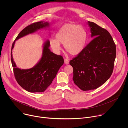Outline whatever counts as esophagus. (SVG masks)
<instances>
[{
	"mask_svg": "<svg viewBox=\"0 0 128 128\" xmlns=\"http://www.w3.org/2000/svg\"><path fill=\"white\" fill-rule=\"evenodd\" d=\"M64 63H65V64H66V65L69 64V60H67V59H64Z\"/></svg>",
	"mask_w": 128,
	"mask_h": 128,
	"instance_id": "1",
	"label": "esophagus"
}]
</instances>
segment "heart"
I'll use <instances>...</instances> for the list:
<instances>
[{
    "mask_svg": "<svg viewBox=\"0 0 128 128\" xmlns=\"http://www.w3.org/2000/svg\"><path fill=\"white\" fill-rule=\"evenodd\" d=\"M87 34L84 28L80 25L67 24L63 25L56 34V39L51 38L50 44L56 52L61 50L60 44H63L65 50L71 55H78L84 50Z\"/></svg>",
    "mask_w": 128,
    "mask_h": 128,
    "instance_id": "1",
    "label": "heart"
}]
</instances>
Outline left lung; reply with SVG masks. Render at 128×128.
I'll return each instance as SVG.
<instances>
[{
    "label": "left lung",
    "mask_w": 128,
    "mask_h": 128,
    "mask_svg": "<svg viewBox=\"0 0 128 128\" xmlns=\"http://www.w3.org/2000/svg\"><path fill=\"white\" fill-rule=\"evenodd\" d=\"M93 40L69 62L74 68L73 80L82 90H94L112 76L116 46L111 35L94 22L88 21Z\"/></svg>",
    "instance_id": "obj_1"
}]
</instances>
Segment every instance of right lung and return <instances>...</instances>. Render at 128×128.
Here are the masks:
<instances>
[{
	"mask_svg": "<svg viewBox=\"0 0 128 128\" xmlns=\"http://www.w3.org/2000/svg\"><path fill=\"white\" fill-rule=\"evenodd\" d=\"M44 29L50 30V23L40 21L28 26L18 34L12 47L11 61L16 80L21 87L30 93L44 92L52 84L64 63V59L61 56L50 51L49 48L50 40H47L42 46V57L33 67L22 69L16 66L12 54L16 41Z\"/></svg>",
	"mask_w": 128,
	"mask_h": 128,
	"instance_id": "obj_1",
	"label": "right lung"
}]
</instances>
